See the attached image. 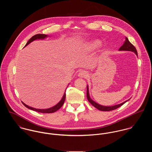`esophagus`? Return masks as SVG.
<instances>
[{
	"label": "esophagus",
	"instance_id": "34e87169",
	"mask_svg": "<svg viewBox=\"0 0 152 152\" xmlns=\"http://www.w3.org/2000/svg\"><path fill=\"white\" fill-rule=\"evenodd\" d=\"M88 74L87 71H84V70H81L79 73H78V77H81V78H86L88 76Z\"/></svg>",
	"mask_w": 152,
	"mask_h": 152
}]
</instances>
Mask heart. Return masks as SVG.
<instances>
[{
    "mask_svg": "<svg viewBox=\"0 0 152 152\" xmlns=\"http://www.w3.org/2000/svg\"><path fill=\"white\" fill-rule=\"evenodd\" d=\"M101 45V42L99 40H92L89 42L86 45V48L88 51H92L99 48Z\"/></svg>",
    "mask_w": 152,
    "mask_h": 152,
    "instance_id": "b5f03b06",
    "label": "heart"
}]
</instances>
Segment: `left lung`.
<instances>
[{
    "label": "left lung",
    "mask_w": 152,
    "mask_h": 152,
    "mask_svg": "<svg viewBox=\"0 0 152 152\" xmlns=\"http://www.w3.org/2000/svg\"><path fill=\"white\" fill-rule=\"evenodd\" d=\"M119 51H132L134 52L136 55L137 56V50L136 49V48L134 47V45L130 43V42L129 41L127 37H125V41L124 42V44L120 47V48L119 49ZM87 97L88 101L91 103V105H92L95 108H96L102 111H110V110H115L116 109L119 108L120 107H121L122 105H124L126 102H127L128 101H129V99L120 104L118 105H113V106H109V107H107V106H103L101 105H99L98 104H97L96 102H95V101H94L89 96V88L88 86H87Z\"/></svg>",
    "instance_id": "obj_1"
}]
</instances>
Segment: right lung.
Wrapping results in <instances>:
<instances>
[{
    "instance_id": "obj_1",
    "label": "right lung",
    "mask_w": 152,
    "mask_h": 152,
    "mask_svg": "<svg viewBox=\"0 0 152 152\" xmlns=\"http://www.w3.org/2000/svg\"><path fill=\"white\" fill-rule=\"evenodd\" d=\"M48 37V36L46 35V34H36V35H34V36H33L31 38H30V39L28 41V42L26 43V44L25 45L24 47L27 46L28 44L31 43L32 42L36 40H43L45 38ZM66 91V90H65ZM65 96H66V94H65V91L63 96V98L62 99H61V101L57 104H56L55 106L51 107V108H50L48 109H36L34 108H32L31 107H29L28 105H27L26 104H25L24 103H23V102H22V104L27 108L29 109H31V110H34V111H36V112H40V113H54L55 112H56L57 110H58L64 104V101H65Z\"/></svg>"
}]
</instances>
